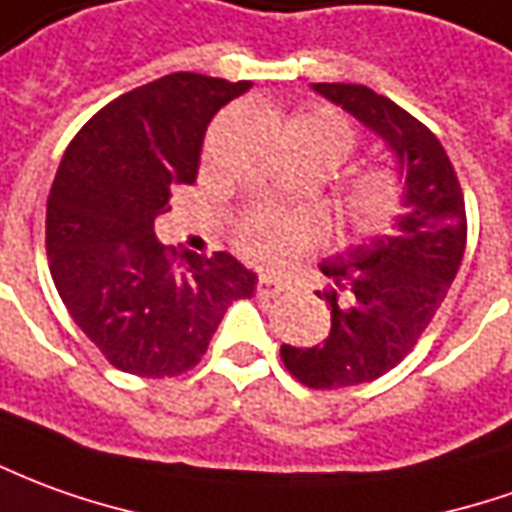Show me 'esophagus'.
I'll return each mask as SVG.
<instances>
[{
	"mask_svg": "<svg viewBox=\"0 0 512 512\" xmlns=\"http://www.w3.org/2000/svg\"><path fill=\"white\" fill-rule=\"evenodd\" d=\"M256 290L262 292V295H276V292L284 290V284H281V278H276L273 273H262V276H259V284H256Z\"/></svg>",
	"mask_w": 512,
	"mask_h": 512,
	"instance_id": "esophagus-1",
	"label": "esophagus"
}]
</instances>
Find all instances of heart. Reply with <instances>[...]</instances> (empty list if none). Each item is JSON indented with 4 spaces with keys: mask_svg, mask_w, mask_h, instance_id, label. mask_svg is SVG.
I'll use <instances>...</instances> for the list:
<instances>
[{
    "mask_svg": "<svg viewBox=\"0 0 512 512\" xmlns=\"http://www.w3.org/2000/svg\"><path fill=\"white\" fill-rule=\"evenodd\" d=\"M281 139L301 144L320 153L331 164L340 167L357 147V133L343 116L329 108H303L281 125ZM401 214V186L384 172L373 169L359 175L351 192L345 195V217L357 228V234L376 236L384 234ZM315 242V228L303 217H284V214H256L242 222L236 245L253 262L278 264L295 256L298 250L309 248Z\"/></svg>",
    "mask_w": 512,
    "mask_h": 512,
    "instance_id": "b5f03b06",
    "label": "heart"
}]
</instances>
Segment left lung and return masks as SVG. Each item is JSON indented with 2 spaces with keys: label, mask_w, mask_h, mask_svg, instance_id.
<instances>
[{
  "label": "left lung",
  "mask_w": 512,
  "mask_h": 512,
  "mask_svg": "<svg viewBox=\"0 0 512 512\" xmlns=\"http://www.w3.org/2000/svg\"><path fill=\"white\" fill-rule=\"evenodd\" d=\"M379 136L396 158L401 214L393 231L320 264L331 290V331L312 348L281 345L292 376L315 390L373 382L412 351L435 317L465 253V200L435 133L396 102L354 83H312Z\"/></svg>",
  "instance_id": "1"
}]
</instances>
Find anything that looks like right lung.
Listing matches in <instances>:
<instances>
[{
	"instance_id": "add662e5",
	"label": "right lung",
	"mask_w": 512,
	"mask_h": 512,
	"mask_svg": "<svg viewBox=\"0 0 512 512\" xmlns=\"http://www.w3.org/2000/svg\"><path fill=\"white\" fill-rule=\"evenodd\" d=\"M253 83L175 72L88 119L47 200L52 281L72 320L114 368L164 379L195 368L228 306L256 292L231 253L169 250L155 217L195 183L206 128Z\"/></svg>"
}]
</instances>
